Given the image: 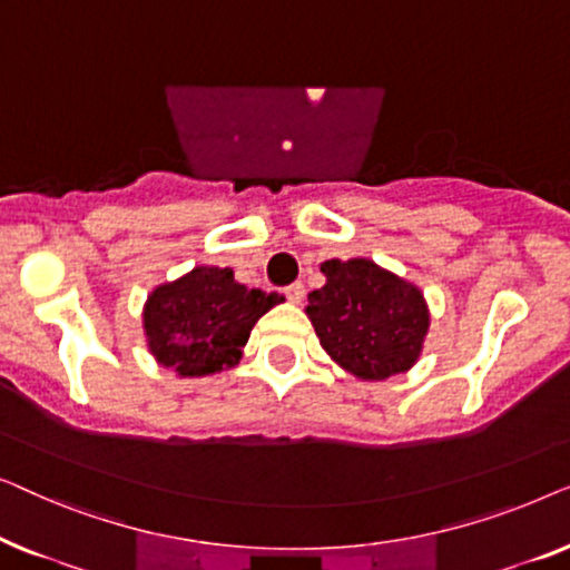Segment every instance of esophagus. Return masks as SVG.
Returning a JSON list of instances; mask_svg holds the SVG:
<instances>
[{"instance_id":"obj_1","label":"esophagus","mask_w":570,"mask_h":570,"mask_svg":"<svg viewBox=\"0 0 570 570\" xmlns=\"http://www.w3.org/2000/svg\"><path fill=\"white\" fill-rule=\"evenodd\" d=\"M285 298L291 303H301L303 301V285L301 283H293L285 287Z\"/></svg>"}]
</instances>
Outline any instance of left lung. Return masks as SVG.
<instances>
[{"label":"left lung","mask_w":570,"mask_h":570,"mask_svg":"<svg viewBox=\"0 0 570 570\" xmlns=\"http://www.w3.org/2000/svg\"><path fill=\"white\" fill-rule=\"evenodd\" d=\"M322 272L306 314L332 361L363 381L410 371L431 324L423 293L371 259H330Z\"/></svg>","instance_id":"obj_1"}]
</instances>
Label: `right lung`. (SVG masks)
I'll return each instance as SVG.
<instances>
[{
	"label": "right lung",
	"mask_w": 570,
	"mask_h": 570,
	"mask_svg": "<svg viewBox=\"0 0 570 570\" xmlns=\"http://www.w3.org/2000/svg\"><path fill=\"white\" fill-rule=\"evenodd\" d=\"M283 301L233 279V269L194 267L155 287L145 303V334L155 361L178 376H207L240 361L254 324Z\"/></svg>",
	"instance_id": "right-lung-1"
}]
</instances>
